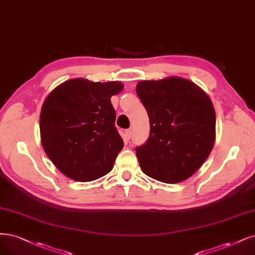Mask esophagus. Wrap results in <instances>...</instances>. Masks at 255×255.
<instances>
[{
    "instance_id": "esophagus-1",
    "label": "esophagus",
    "mask_w": 255,
    "mask_h": 255,
    "mask_svg": "<svg viewBox=\"0 0 255 255\" xmlns=\"http://www.w3.org/2000/svg\"><path fill=\"white\" fill-rule=\"evenodd\" d=\"M130 137H131V129L128 128L126 130V138L128 140V139H130Z\"/></svg>"
}]
</instances>
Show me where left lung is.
<instances>
[{"label":"left lung","instance_id":"left-lung-1","mask_svg":"<svg viewBox=\"0 0 255 255\" xmlns=\"http://www.w3.org/2000/svg\"><path fill=\"white\" fill-rule=\"evenodd\" d=\"M136 93L150 119V136L136 146L140 168L165 183L188 179L214 145L216 117L211 100L195 83L179 77L141 81Z\"/></svg>","mask_w":255,"mask_h":255}]
</instances>
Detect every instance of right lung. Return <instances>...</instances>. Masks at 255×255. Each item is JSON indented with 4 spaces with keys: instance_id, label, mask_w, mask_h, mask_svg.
I'll return each instance as SVG.
<instances>
[{
    "instance_id": "1",
    "label": "right lung",
    "mask_w": 255,
    "mask_h": 255,
    "mask_svg": "<svg viewBox=\"0 0 255 255\" xmlns=\"http://www.w3.org/2000/svg\"><path fill=\"white\" fill-rule=\"evenodd\" d=\"M122 89L118 81L77 78L57 86L45 99L40 115L41 142L65 176L92 181L113 169L125 143L115 127L111 97Z\"/></svg>"
}]
</instances>
